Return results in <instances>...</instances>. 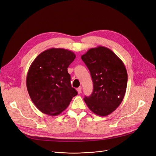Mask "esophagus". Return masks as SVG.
<instances>
[{
  "instance_id": "esophagus-1",
  "label": "esophagus",
  "mask_w": 156,
  "mask_h": 156,
  "mask_svg": "<svg viewBox=\"0 0 156 156\" xmlns=\"http://www.w3.org/2000/svg\"><path fill=\"white\" fill-rule=\"evenodd\" d=\"M76 90H77V92L78 94H81V87H78Z\"/></svg>"
}]
</instances>
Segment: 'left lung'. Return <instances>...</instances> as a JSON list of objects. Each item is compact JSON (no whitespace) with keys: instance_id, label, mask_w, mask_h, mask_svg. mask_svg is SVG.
I'll use <instances>...</instances> for the list:
<instances>
[{"instance_id":"obj_1","label":"left lung","mask_w":156,"mask_h":156,"mask_svg":"<svg viewBox=\"0 0 156 156\" xmlns=\"http://www.w3.org/2000/svg\"><path fill=\"white\" fill-rule=\"evenodd\" d=\"M92 78L93 92L84 101L92 112L106 116L115 111L125 97L128 75L125 66L111 49L91 48L81 57Z\"/></svg>"}]
</instances>
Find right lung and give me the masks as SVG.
I'll return each mask as SVG.
<instances>
[{
  "label": "right lung",
  "mask_w": 156,
  "mask_h": 156,
  "mask_svg": "<svg viewBox=\"0 0 156 156\" xmlns=\"http://www.w3.org/2000/svg\"><path fill=\"white\" fill-rule=\"evenodd\" d=\"M75 53L51 48L40 53L30 65L27 87L37 109L49 116H57L66 109L78 92L71 87L68 68Z\"/></svg>",
  "instance_id": "1"
}]
</instances>
